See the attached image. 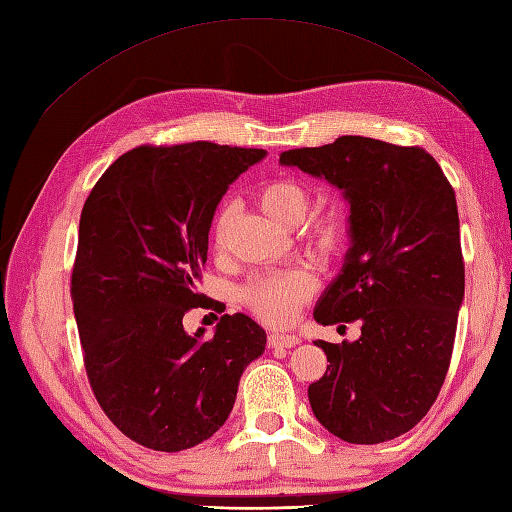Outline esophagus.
<instances>
[{
  "instance_id": "1",
  "label": "esophagus",
  "mask_w": 512,
  "mask_h": 512,
  "mask_svg": "<svg viewBox=\"0 0 512 512\" xmlns=\"http://www.w3.org/2000/svg\"><path fill=\"white\" fill-rule=\"evenodd\" d=\"M269 347H295L299 343V339L295 334H284V332H271L269 334Z\"/></svg>"
}]
</instances>
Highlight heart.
I'll return each instance as SVG.
<instances>
[{
    "mask_svg": "<svg viewBox=\"0 0 512 512\" xmlns=\"http://www.w3.org/2000/svg\"><path fill=\"white\" fill-rule=\"evenodd\" d=\"M256 202L273 221L278 223V226L295 228L306 219L313 197H310V191L302 182L271 180L256 191ZM234 221L236 204H221L213 217V223H210V241H213L215 249H219V252L228 243ZM343 236L345 223L339 213H326L310 219L302 230V239L308 245L319 249V252L326 254L334 252L336 247H341ZM313 291V278L302 269H291L256 278L252 284L245 286L243 299L260 319L273 323V326H282V323L293 319L299 304L313 295Z\"/></svg>",
    "mask_w": 512,
    "mask_h": 512,
    "instance_id": "1",
    "label": "heart"
}]
</instances>
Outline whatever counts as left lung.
<instances>
[{"label":"left lung","instance_id":"8db88e82","mask_svg":"<svg viewBox=\"0 0 512 512\" xmlns=\"http://www.w3.org/2000/svg\"><path fill=\"white\" fill-rule=\"evenodd\" d=\"M282 167L326 180L350 204V247L315 321H360L356 341H315L328 371L308 386L315 417L356 445L397 439L426 417L454 350L465 297L452 184L426 149L365 136L289 149Z\"/></svg>","mask_w":512,"mask_h":512}]
</instances>
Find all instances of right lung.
<instances>
[{
  "label": "right lung",
  "instance_id": "obj_1",
  "mask_svg": "<svg viewBox=\"0 0 512 512\" xmlns=\"http://www.w3.org/2000/svg\"><path fill=\"white\" fill-rule=\"evenodd\" d=\"M267 156L206 141L136 147L86 197L71 276L84 367L108 419L149 450L210 439L232 413L245 367L267 334L243 313L213 339L182 317L197 293L208 232L230 184Z\"/></svg>",
  "mask_w": 512,
  "mask_h": 512
}]
</instances>
